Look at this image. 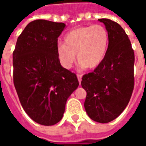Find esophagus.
Instances as JSON below:
<instances>
[{"mask_svg": "<svg viewBox=\"0 0 146 146\" xmlns=\"http://www.w3.org/2000/svg\"><path fill=\"white\" fill-rule=\"evenodd\" d=\"M77 78H78V81H79V83L80 84L81 83V75H77Z\"/></svg>", "mask_w": 146, "mask_h": 146, "instance_id": "obj_1", "label": "esophagus"}]
</instances>
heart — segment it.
I'll list each match as a JSON object with an SVG mask.
<instances>
[{"label":"heart","instance_id":"b5f03b06","mask_svg":"<svg viewBox=\"0 0 146 146\" xmlns=\"http://www.w3.org/2000/svg\"><path fill=\"white\" fill-rule=\"evenodd\" d=\"M64 43L57 48L58 58L64 68H71L76 55L81 68L95 70L106 54L109 33L100 24L76 27L66 33Z\"/></svg>","mask_w":146,"mask_h":146}]
</instances>
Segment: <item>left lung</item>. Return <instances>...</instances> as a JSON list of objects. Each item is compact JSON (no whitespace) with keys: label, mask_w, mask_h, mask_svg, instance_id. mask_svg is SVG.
<instances>
[{"label":"left lung","mask_w":146,"mask_h":146,"mask_svg":"<svg viewBox=\"0 0 146 146\" xmlns=\"http://www.w3.org/2000/svg\"><path fill=\"white\" fill-rule=\"evenodd\" d=\"M109 33V46L101 65L84 75L87 92L84 108L94 121L106 123L119 116L128 104L134 89L135 54L125 31L119 24L100 19Z\"/></svg>","instance_id":"1"}]
</instances>
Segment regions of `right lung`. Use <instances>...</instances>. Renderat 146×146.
Segmentation results:
<instances>
[{
    "mask_svg": "<svg viewBox=\"0 0 146 146\" xmlns=\"http://www.w3.org/2000/svg\"><path fill=\"white\" fill-rule=\"evenodd\" d=\"M63 23L37 19L27 25L13 51V81L21 105L33 121L59 122L68 98L79 86L75 73L61 66L58 37Z\"/></svg>",
    "mask_w": 146,
    "mask_h": 146,
    "instance_id": "1",
    "label": "right lung"
}]
</instances>
